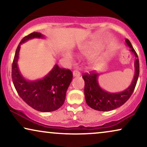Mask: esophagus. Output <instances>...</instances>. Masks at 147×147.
<instances>
[{
  "instance_id": "obj_1",
  "label": "esophagus",
  "mask_w": 147,
  "mask_h": 147,
  "mask_svg": "<svg viewBox=\"0 0 147 147\" xmlns=\"http://www.w3.org/2000/svg\"><path fill=\"white\" fill-rule=\"evenodd\" d=\"M73 76L74 77H79V76H80V73L78 71H77V70H74L73 71Z\"/></svg>"
}]
</instances>
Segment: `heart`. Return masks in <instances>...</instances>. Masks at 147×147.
Listing matches in <instances>:
<instances>
[{
	"label": "heart",
	"mask_w": 147,
	"mask_h": 147,
	"mask_svg": "<svg viewBox=\"0 0 147 147\" xmlns=\"http://www.w3.org/2000/svg\"><path fill=\"white\" fill-rule=\"evenodd\" d=\"M93 51H94V47H93L92 46H89V47H86V49H83V51H82V53L84 55H90L93 52ZM64 56L69 61H72L74 59L73 55H72V53L70 52V51H67V52L65 53ZM98 63H99L98 61L94 62V64H96V65H98Z\"/></svg>",
	"instance_id": "obj_1"
}]
</instances>
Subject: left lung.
I'll return each mask as SVG.
<instances>
[{
  "label": "left lung",
  "instance_id": "left-lung-1",
  "mask_svg": "<svg viewBox=\"0 0 147 147\" xmlns=\"http://www.w3.org/2000/svg\"><path fill=\"white\" fill-rule=\"evenodd\" d=\"M126 45L134 55L135 73L131 84L125 90L119 92H109L103 90L99 85L98 74L92 71L82 76L84 80V95L86 103L93 109L100 111H109L123 105L133 93L139 76V60L136 51L128 39H125Z\"/></svg>",
  "mask_w": 147,
  "mask_h": 147
}]
</instances>
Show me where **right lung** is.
Segmentation results:
<instances>
[{
    "label": "right lung",
    "mask_w": 147,
    "mask_h": 147,
    "mask_svg": "<svg viewBox=\"0 0 147 147\" xmlns=\"http://www.w3.org/2000/svg\"><path fill=\"white\" fill-rule=\"evenodd\" d=\"M45 38L39 32L25 36L19 44L12 65V80L18 94L28 105L41 112H51L60 108L65 102L66 92L73 78L71 70L55 65L42 79L30 81L21 74L18 61L22 44L33 38Z\"/></svg>",
    "instance_id": "add662e5"
}]
</instances>
